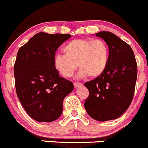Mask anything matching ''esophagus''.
I'll list each match as a JSON object with an SVG mask.
<instances>
[{
  "label": "esophagus",
  "instance_id": "esophagus-1",
  "mask_svg": "<svg viewBox=\"0 0 148 148\" xmlns=\"http://www.w3.org/2000/svg\"><path fill=\"white\" fill-rule=\"evenodd\" d=\"M82 86V84L81 83H79V82H74V86L75 88H78L79 87V86Z\"/></svg>",
  "mask_w": 148,
  "mask_h": 148
}]
</instances>
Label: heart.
<instances>
[{
    "instance_id": "obj_1",
    "label": "heart",
    "mask_w": 148,
    "mask_h": 148,
    "mask_svg": "<svg viewBox=\"0 0 148 148\" xmlns=\"http://www.w3.org/2000/svg\"><path fill=\"white\" fill-rule=\"evenodd\" d=\"M63 52L55 56L53 64L64 77L73 76L78 67L79 77H97L106 70L109 60V49L101 40H73L64 45Z\"/></svg>"
}]
</instances>
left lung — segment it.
I'll return each mask as SVG.
<instances>
[{"label":"left lung","instance_id":"left-lung-1","mask_svg":"<svg viewBox=\"0 0 148 148\" xmlns=\"http://www.w3.org/2000/svg\"><path fill=\"white\" fill-rule=\"evenodd\" d=\"M109 49V60L101 75L85 83L89 90L84 107L88 115L98 121L117 119L130 106L135 91L137 63L132 49L115 34L96 33Z\"/></svg>","mask_w":148,"mask_h":148}]
</instances>
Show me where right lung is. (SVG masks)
I'll use <instances>...</instances> for the list:
<instances>
[{
    "instance_id": "obj_1",
    "label": "right lung",
    "mask_w": 148,
    "mask_h": 148,
    "mask_svg": "<svg viewBox=\"0 0 148 148\" xmlns=\"http://www.w3.org/2000/svg\"><path fill=\"white\" fill-rule=\"evenodd\" d=\"M69 34L39 33L18 49L14 66L16 95L28 115L50 123L62 114L64 98L74 89L55 68L56 51Z\"/></svg>"
}]
</instances>
